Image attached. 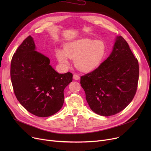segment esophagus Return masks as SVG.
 I'll return each instance as SVG.
<instances>
[{
    "label": "esophagus",
    "mask_w": 151,
    "mask_h": 151,
    "mask_svg": "<svg viewBox=\"0 0 151 151\" xmlns=\"http://www.w3.org/2000/svg\"><path fill=\"white\" fill-rule=\"evenodd\" d=\"M73 78L75 80H79L80 79V76L76 75V74H74L73 75Z\"/></svg>",
    "instance_id": "esophagus-1"
}]
</instances>
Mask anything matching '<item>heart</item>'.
Returning <instances> with one entry per match:
<instances>
[{
  "instance_id": "1",
  "label": "heart",
  "mask_w": 151,
  "mask_h": 151,
  "mask_svg": "<svg viewBox=\"0 0 151 151\" xmlns=\"http://www.w3.org/2000/svg\"><path fill=\"white\" fill-rule=\"evenodd\" d=\"M107 52L105 43L102 40L81 38L67 43L63 50H58L55 55L62 64H68V58L75 59L76 68L83 72H91L104 61Z\"/></svg>"
}]
</instances>
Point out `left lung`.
Masks as SVG:
<instances>
[{
	"label": "left lung",
	"instance_id": "obj_1",
	"mask_svg": "<svg viewBox=\"0 0 151 151\" xmlns=\"http://www.w3.org/2000/svg\"><path fill=\"white\" fill-rule=\"evenodd\" d=\"M139 65L125 39L117 36L109 56L100 65L81 77L80 83L92 111L103 116L119 113L136 93Z\"/></svg>",
	"mask_w": 151,
	"mask_h": 151
}]
</instances>
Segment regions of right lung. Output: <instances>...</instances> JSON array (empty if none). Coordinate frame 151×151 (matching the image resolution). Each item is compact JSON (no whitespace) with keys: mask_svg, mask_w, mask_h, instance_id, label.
Segmentation results:
<instances>
[{"mask_svg":"<svg viewBox=\"0 0 151 151\" xmlns=\"http://www.w3.org/2000/svg\"><path fill=\"white\" fill-rule=\"evenodd\" d=\"M35 49L31 36L18 47L11 62V80L16 97L27 111L48 117L62 107L63 91L72 81L73 75L58 73L50 65V59Z\"/></svg>","mask_w":151,"mask_h":151,"instance_id":"add662e5","label":"right lung"}]
</instances>
